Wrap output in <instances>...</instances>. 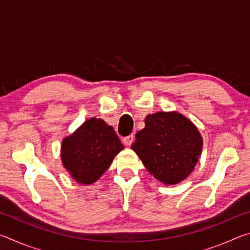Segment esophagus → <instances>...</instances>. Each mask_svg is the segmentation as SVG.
<instances>
[{
    "instance_id": "34e87169",
    "label": "esophagus",
    "mask_w": 250,
    "mask_h": 250,
    "mask_svg": "<svg viewBox=\"0 0 250 250\" xmlns=\"http://www.w3.org/2000/svg\"><path fill=\"white\" fill-rule=\"evenodd\" d=\"M133 140H134V135L133 134H130V135H128V137L124 138V142H125V146H131V145H132Z\"/></svg>"
}]
</instances>
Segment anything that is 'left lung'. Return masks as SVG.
Listing matches in <instances>:
<instances>
[{"mask_svg":"<svg viewBox=\"0 0 250 250\" xmlns=\"http://www.w3.org/2000/svg\"><path fill=\"white\" fill-rule=\"evenodd\" d=\"M135 134L131 147L146 170L166 185L185 180L195 167L203 149L200 131L179 112H155Z\"/></svg>","mask_w":250,"mask_h":250,"instance_id":"obj_1","label":"left lung"}]
</instances>
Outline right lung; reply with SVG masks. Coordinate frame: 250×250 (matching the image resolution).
Segmentation results:
<instances>
[{
	"label": "right lung",
	"mask_w": 250,
	"mask_h": 250,
	"mask_svg": "<svg viewBox=\"0 0 250 250\" xmlns=\"http://www.w3.org/2000/svg\"><path fill=\"white\" fill-rule=\"evenodd\" d=\"M125 146L111 125L103 119L84 121L62 142V162L77 183H95Z\"/></svg>",
	"instance_id": "1"
}]
</instances>
